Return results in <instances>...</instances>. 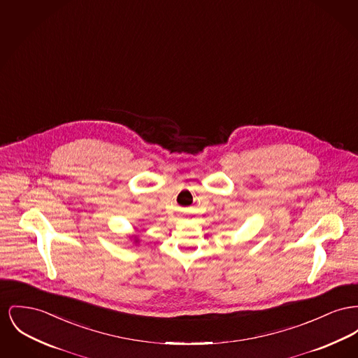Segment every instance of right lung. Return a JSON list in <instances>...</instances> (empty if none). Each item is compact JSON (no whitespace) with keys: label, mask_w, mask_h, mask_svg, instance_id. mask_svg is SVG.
<instances>
[{"label":"right lung","mask_w":358,"mask_h":358,"mask_svg":"<svg viewBox=\"0 0 358 358\" xmlns=\"http://www.w3.org/2000/svg\"><path fill=\"white\" fill-rule=\"evenodd\" d=\"M131 239L134 241V243H139V238H138V235H132V236H131Z\"/></svg>","instance_id":"add662e5"}]
</instances>
